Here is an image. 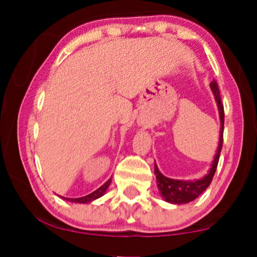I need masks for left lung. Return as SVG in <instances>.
Returning <instances> with one entry per match:
<instances>
[{"label":"left lung","instance_id":"obj_1","mask_svg":"<svg viewBox=\"0 0 257 257\" xmlns=\"http://www.w3.org/2000/svg\"><path fill=\"white\" fill-rule=\"evenodd\" d=\"M210 89H212L214 93V98H215L217 108H219L220 114V121H221V130H220V139H219V146H217V151L214 158L212 167L208 172V174L205 175L200 180H174V179H170L165 177L158 170L156 163H154V174H156L158 189H159L160 194L165 199V201L175 203V205H181V203L191 202L195 200L201 193L207 189V187L210 185L213 180L214 174L216 172L217 164H219V158L221 150H222L223 144V122H224V111H223V104L221 103V96L219 86L215 80L210 83Z\"/></svg>","mask_w":257,"mask_h":257}]
</instances>
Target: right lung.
Wrapping results in <instances>:
<instances>
[{
    "instance_id": "add662e5",
    "label": "right lung",
    "mask_w": 257,
    "mask_h": 257,
    "mask_svg": "<svg viewBox=\"0 0 257 257\" xmlns=\"http://www.w3.org/2000/svg\"><path fill=\"white\" fill-rule=\"evenodd\" d=\"M111 180L112 179H108V180L105 182V184L103 186H100L99 188L96 189V191L91 193V194L89 195H85V196H82V198H77V199H70V198H63V196H61V198L65 199L66 201H71V202H78V203H89L91 201H93V200H96L98 198H100V196L104 195L105 191H106L108 186H110L111 184Z\"/></svg>"
}]
</instances>
